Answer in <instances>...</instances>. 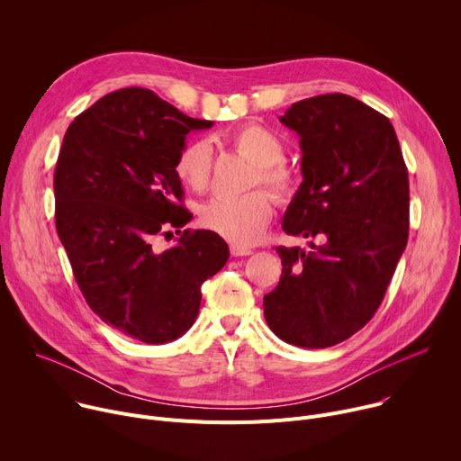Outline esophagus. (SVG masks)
Returning a JSON list of instances; mask_svg holds the SVG:
<instances>
[{"label": "esophagus", "instance_id": "esophagus-1", "mask_svg": "<svg viewBox=\"0 0 461 461\" xmlns=\"http://www.w3.org/2000/svg\"><path fill=\"white\" fill-rule=\"evenodd\" d=\"M230 251H231V255H233V257H246V255H251V253H253V249H251V248L235 246V244H231V246H230Z\"/></svg>", "mask_w": 461, "mask_h": 461}]
</instances>
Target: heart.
<instances>
[{"label": "heart", "instance_id": "obj_1", "mask_svg": "<svg viewBox=\"0 0 461 461\" xmlns=\"http://www.w3.org/2000/svg\"><path fill=\"white\" fill-rule=\"evenodd\" d=\"M226 142L257 164L249 185L262 184L279 199L295 189L294 173L283 164L285 144L265 125L246 123L228 135ZM213 151L206 140H191L178 151L175 171L180 182L194 193L210 187ZM272 199L265 191H251L237 199H215L201 210V224L235 246H251L265 233L272 219Z\"/></svg>", "mask_w": 461, "mask_h": 461}]
</instances>
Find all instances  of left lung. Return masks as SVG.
<instances>
[{"label": "left lung", "mask_w": 461, "mask_h": 461, "mask_svg": "<svg viewBox=\"0 0 461 461\" xmlns=\"http://www.w3.org/2000/svg\"><path fill=\"white\" fill-rule=\"evenodd\" d=\"M279 120L299 135L303 182L277 246L283 274L265 295L272 332L295 347H334L372 319L409 239V171L390 120L354 96L295 102Z\"/></svg>", "instance_id": "1"}]
</instances>
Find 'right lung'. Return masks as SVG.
<instances>
[{
    "mask_svg": "<svg viewBox=\"0 0 461 461\" xmlns=\"http://www.w3.org/2000/svg\"><path fill=\"white\" fill-rule=\"evenodd\" d=\"M212 125L127 87L78 114L63 137L56 231L91 310L127 338L162 345L184 336L199 315L203 283L230 257L208 230H184L164 252L152 246L193 217L175 162L187 133Z\"/></svg>",
    "mask_w": 461,
    "mask_h": 461,
    "instance_id": "right-lung-1",
    "label": "right lung"
}]
</instances>
